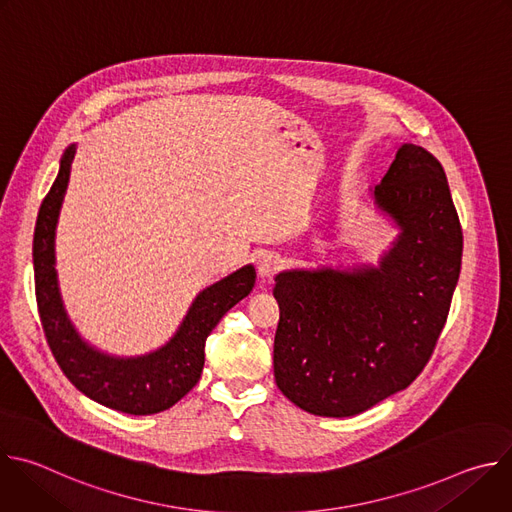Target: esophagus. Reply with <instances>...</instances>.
<instances>
[{
  "label": "esophagus",
  "instance_id": "34e87169",
  "mask_svg": "<svg viewBox=\"0 0 512 512\" xmlns=\"http://www.w3.org/2000/svg\"><path fill=\"white\" fill-rule=\"evenodd\" d=\"M281 265H283V261L277 253H263L257 261V271L263 279H269L281 269Z\"/></svg>",
  "mask_w": 512,
  "mask_h": 512
}]
</instances>
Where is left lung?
Returning a JSON list of instances; mask_svg holds the SVG:
<instances>
[{
	"mask_svg": "<svg viewBox=\"0 0 512 512\" xmlns=\"http://www.w3.org/2000/svg\"><path fill=\"white\" fill-rule=\"evenodd\" d=\"M373 196L401 229L379 267L275 277V383L314 415L350 417L407 389L444 330L460 277L462 227L440 162L403 143Z\"/></svg>",
	"mask_w": 512,
	"mask_h": 512,
	"instance_id": "left-lung-1",
	"label": "left lung"
}]
</instances>
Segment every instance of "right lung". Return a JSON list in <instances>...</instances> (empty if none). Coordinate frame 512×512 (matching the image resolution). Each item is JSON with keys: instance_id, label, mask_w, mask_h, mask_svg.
I'll return each instance as SVG.
<instances>
[{"instance_id": "right-lung-1", "label": "right lung", "mask_w": 512, "mask_h": 512, "mask_svg": "<svg viewBox=\"0 0 512 512\" xmlns=\"http://www.w3.org/2000/svg\"><path fill=\"white\" fill-rule=\"evenodd\" d=\"M72 160L75 145H70L60 160L58 176L42 200L34 231L36 302L44 336L66 379L93 401L129 415L166 411L198 383L204 367V342L221 318L251 294L255 269L245 265L202 289L178 332L156 352L119 358L93 348L66 316L54 267L56 223Z\"/></svg>"}]
</instances>
